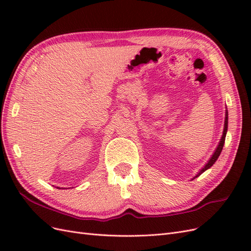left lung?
I'll return each mask as SVG.
<instances>
[{"label":"left lung","mask_w":251,"mask_h":251,"mask_svg":"<svg viewBox=\"0 0 251 251\" xmlns=\"http://www.w3.org/2000/svg\"><path fill=\"white\" fill-rule=\"evenodd\" d=\"M227 126H228V113H227V111H226V115H225V121H224V130H223V135H222V137H221V140H220V142H219V144H218V147H217V149H216V151H215L214 155H212V156L210 157V159H209V160L207 161V163L205 164L204 168H203V169H202V170H201V171H200L198 174L196 175L195 178L199 177L202 173H204L205 171L208 170L209 168H211V166L214 165V163L217 161V159L219 158L220 154H221L222 149H223V147H224L225 137H226V132H227Z\"/></svg>","instance_id":"obj_1"}]
</instances>
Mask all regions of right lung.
Returning a JSON list of instances; mask_svg holds the SVG:
<instances>
[{
	"mask_svg": "<svg viewBox=\"0 0 251 251\" xmlns=\"http://www.w3.org/2000/svg\"><path fill=\"white\" fill-rule=\"evenodd\" d=\"M57 188H58V187H57Z\"/></svg>",
	"mask_w": 251,
	"mask_h": 251,
	"instance_id": "add662e5",
	"label": "right lung"
}]
</instances>
